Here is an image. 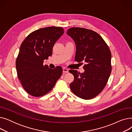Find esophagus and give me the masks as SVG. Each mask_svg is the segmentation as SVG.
<instances>
[{
	"instance_id": "esophagus-1",
	"label": "esophagus",
	"mask_w": 132,
	"mask_h": 132,
	"mask_svg": "<svg viewBox=\"0 0 132 132\" xmlns=\"http://www.w3.org/2000/svg\"><path fill=\"white\" fill-rule=\"evenodd\" d=\"M62 72L64 73H67L68 72V70L66 68H62Z\"/></svg>"
}]
</instances>
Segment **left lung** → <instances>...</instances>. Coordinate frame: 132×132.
<instances>
[{
    "label": "left lung",
    "mask_w": 132,
    "mask_h": 132,
    "mask_svg": "<svg viewBox=\"0 0 132 132\" xmlns=\"http://www.w3.org/2000/svg\"><path fill=\"white\" fill-rule=\"evenodd\" d=\"M67 34L76 45L75 61L86 63L84 73L69 71L74 77L70 88L82 99H92L101 93L107 84L112 69L111 53L103 38L93 30L72 27Z\"/></svg>",
    "instance_id": "8db88e82"
}]
</instances>
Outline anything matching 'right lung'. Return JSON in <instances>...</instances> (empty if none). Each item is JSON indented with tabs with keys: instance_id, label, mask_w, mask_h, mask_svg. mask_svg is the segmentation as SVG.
Listing matches in <instances>:
<instances>
[{
	"instance_id": "1",
	"label": "right lung",
	"mask_w": 132,
	"mask_h": 132,
	"mask_svg": "<svg viewBox=\"0 0 132 132\" xmlns=\"http://www.w3.org/2000/svg\"><path fill=\"white\" fill-rule=\"evenodd\" d=\"M61 27H48L30 33L20 46L16 60L18 77L25 90L34 97L50 92L62 73L60 66L44 65L52 53L55 43L63 35Z\"/></svg>"
}]
</instances>
